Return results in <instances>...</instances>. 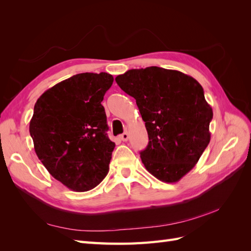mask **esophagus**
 <instances>
[{"mask_svg": "<svg viewBox=\"0 0 251 251\" xmlns=\"http://www.w3.org/2000/svg\"><path fill=\"white\" fill-rule=\"evenodd\" d=\"M120 139L123 140V141H127V139H128V134H127V132H125V133H123L120 135Z\"/></svg>", "mask_w": 251, "mask_h": 251, "instance_id": "esophagus-1", "label": "esophagus"}]
</instances>
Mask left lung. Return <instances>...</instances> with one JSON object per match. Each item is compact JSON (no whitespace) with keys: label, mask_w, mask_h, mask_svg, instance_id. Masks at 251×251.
I'll return each instance as SVG.
<instances>
[{"label":"left lung","mask_w":251,"mask_h":251,"mask_svg":"<svg viewBox=\"0 0 251 251\" xmlns=\"http://www.w3.org/2000/svg\"><path fill=\"white\" fill-rule=\"evenodd\" d=\"M115 80L135 98L146 123L149 144L140 157L147 171L166 183L178 182L210 141L212 109L202 86L189 75L159 67L128 70Z\"/></svg>","instance_id":"8db88e82"}]
</instances>
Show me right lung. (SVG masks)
I'll use <instances>...</instances> for the list:
<instances>
[{"label":"right lung","mask_w":251,"mask_h":251,"mask_svg":"<svg viewBox=\"0 0 251 251\" xmlns=\"http://www.w3.org/2000/svg\"><path fill=\"white\" fill-rule=\"evenodd\" d=\"M109 73H80L56 83L34 104L29 132L34 151L56 180L75 192L97 186L109 172L115 143L101 104Z\"/></svg>","instance_id":"add662e5"}]
</instances>
